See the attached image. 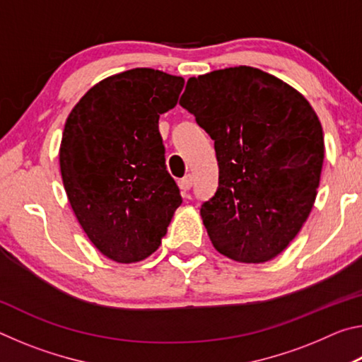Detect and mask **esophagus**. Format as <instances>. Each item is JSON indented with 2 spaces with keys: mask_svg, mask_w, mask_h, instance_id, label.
<instances>
[{
  "mask_svg": "<svg viewBox=\"0 0 362 362\" xmlns=\"http://www.w3.org/2000/svg\"><path fill=\"white\" fill-rule=\"evenodd\" d=\"M179 185H180V188H182V192H188L189 188H192V185H193V177L192 175H185L183 177V179L179 182Z\"/></svg>",
  "mask_w": 362,
  "mask_h": 362,
  "instance_id": "1",
  "label": "esophagus"
}]
</instances>
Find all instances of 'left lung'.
<instances>
[{"label": "left lung", "instance_id": "1", "mask_svg": "<svg viewBox=\"0 0 362 362\" xmlns=\"http://www.w3.org/2000/svg\"><path fill=\"white\" fill-rule=\"evenodd\" d=\"M179 103L216 148L218 187L199 211L214 247L243 263L274 259L298 235L320 187L324 136L313 107L246 65L189 78Z\"/></svg>", "mask_w": 362, "mask_h": 362}]
</instances>
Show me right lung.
Listing matches in <instances>:
<instances>
[{
  "label": "right lung",
  "mask_w": 362,
  "mask_h": 362,
  "mask_svg": "<svg viewBox=\"0 0 362 362\" xmlns=\"http://www.w3.org/2000/svg\"><path fill=\"white\" fill-rule=\"evenodd\" d=\"M183 84L153 69L116 73L93 86L65 121L59 163L66 198L110 260L150 257L182 204L158 121L177 105Z\"/></svg>",
  "instance_id": "obj_1"
}]
</instances>
